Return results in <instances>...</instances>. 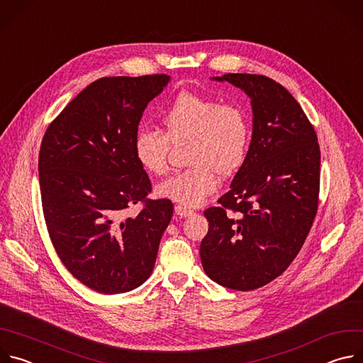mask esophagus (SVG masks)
<instances>
[{
	"label": "esophagus",
	"mask_w": 363,
	"mask_h": 363,
	"mask_svg": "<svg viewBox=\"0 0 363 363\" xmlns=\"http://www.w3.org/2000/svg\"><path fill=\"white\" fill-rule=\"evenodd\" d=\"M175 214L179 216V217H189V216L194 214V211L189 210V208H186V206L177 205V206H175Z\"/></svg>",
	"instance_id": "1"
}]
</instances>
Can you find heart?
Wrapping results in <instances>:
<instances>
[{"label": "heart", "mask_w": 363, "mask_h": 363, "mask_svg": "<svg viewBox=\"0 0 363 363\" xmlns=\"http://www.w3.org/2000/svg\"><path fill=\"white\" fill-rule=\"evenodd\" d=\"M161 122L164 132L143 128L136 133V160L146 172L162 175L172 145L188 143L189 168L157 186L160 196L186 208L199 206L217 189V174L230 177L247 160L251 125L245 111L234 103L182 91L162 111Z\"/></svg>", "instance_id": "1"}]
</instances>
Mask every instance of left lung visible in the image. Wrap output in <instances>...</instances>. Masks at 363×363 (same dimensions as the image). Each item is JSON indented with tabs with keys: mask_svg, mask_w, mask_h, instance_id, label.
Wrapping results in <instances>:
<instances>
[{
	"mask_svg": "<svg viewBox=\"0 0 363 363\" xmlns=\"http://www.w3.org/2000/svg\"><path fill=\"white\" fill-rule=\"evenodd\" d=\"M251 99L247 160L218 206L205 210L202 267L216 283L240 291L279 277L298 254L318 213L320 147L315 128L280 83L262 74L228 73Z\"/></svg>",
	"mask_w": 363,
	"mask_h": 363,
	"instance_id": "8db88e82",
	"label": "left lung"
}]
</instances>
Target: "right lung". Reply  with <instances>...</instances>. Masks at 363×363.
Segmentation results:
<instances>
[{"label":"right lung","mask_w":363,"mask_h":363,"mask_svg":"<svg viewBox=\"0 0 363 363\" xmlns=\"http://www.w3.org/2000/svg\"><path fill=\"white\" fill-rule=\"evenodd\" d=\"M169 79L101 77L69 103L41 142L38 179L51 242L66 269L103 294L147 280L172 218L169 199L146 198L152 185L133 146L143 111ZM138 201L141 213L123 219Z\"/></svg>","instance_id":"obj_1"}]
</instances>
